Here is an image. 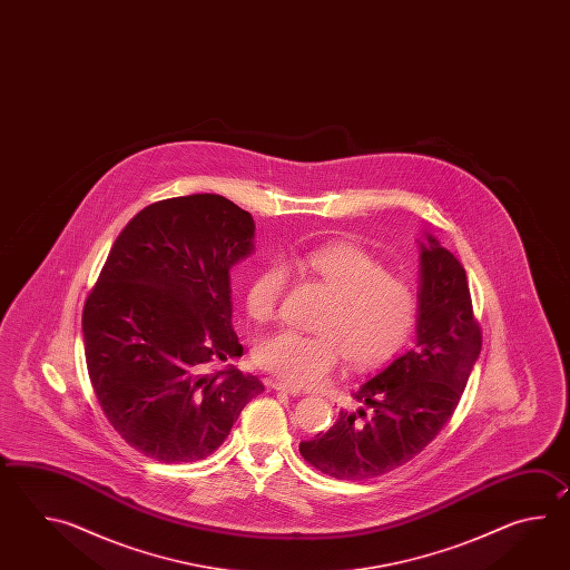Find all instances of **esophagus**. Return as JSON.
<instances>
[{
	"label": "esophagus",
	"instance_id": "obj_1",
	"mask_svg": "<svg viewBox=\"0 0 570 570\" xmlns=\"http://www.w3.org/2000/svg\"><path fill=\"white\" fill-rule=\"evenodd\" d=\"M271 389H275V391H283V393H287V395H302V391L297 387H293V385H287V383H283V381H271Z\"/></svg>",
	"mask_w": 570,
	"mask_h": 570
}]
</instances>
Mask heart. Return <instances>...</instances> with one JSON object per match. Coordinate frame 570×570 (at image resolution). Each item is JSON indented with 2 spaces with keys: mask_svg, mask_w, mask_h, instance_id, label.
<instances>
[{
  "mask_svg": "<svg viewBox=\"0 0 570 570\" xmlns=\"http://www.w3.org/2000/svg\"><path fill=\"white\" fill-rule=\"evenodd\" d=\"M334 291L320 322L322 332L305 334L295 327H277L256 340L255 361L291 385L314 387L324 383L351 358L368 368L391 358L412 336L420 299L412 283L389 275V268L364 246L322 244L293 256ZM289 268L268 261L246 285V312L258 322L277 314L287 289Z\"/></svg>",
  "mask_w": 570,
  "mask_h": 570,
  "instance_id": "obj_1",
  "label": "heart"
}]
</instances>
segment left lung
<instances>
[{"label":"left lung","mask_w":570,"mask_h":570,"mask_svg":"<svg viewBox=\"0 0 570 570\" xmlns=\"http://www.w3.org/2000/svg\"><path fill=\"white\" fill-rule=\"evenodd\" d=\"M417 299L412 348L352 393L363 407L340 412L327 432L299 444L317 471L346 481L389 473L417 456L456 410L483 336L466 271L428 232L420 243Z\"/></svg>","instance_id":"8db88e82"}]
</instances>
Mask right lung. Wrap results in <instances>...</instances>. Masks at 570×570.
I'll use <instances>...</instances> for the list:
<instances>
[{
  "mask_svg": "<svg viewBox=\"0 0 570 570\" xmlns=\"http://www.w3.org/2000/svg\"><path fill=\"white\" fill-rule=\"evenodd\" d=\"M255 230L230 199L185 195L138 212L109 250L83 309L87 371L109 424L145 456L206 459L265 391L230 364L243 356L230 268L253 255Z\"/></svg>",
  "mask_w": 570,
  "mask_h": 570,
  "instance_id": "obj_1",
  "label": "right lung"
}]
</instances>
